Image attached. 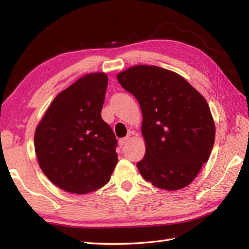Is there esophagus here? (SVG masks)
Masks as SVG:
<instances>
[{
	"label": "esophagus",
	"instance_id": "obj_1",
	"mask_svg": "<svg viewBox=\"0 0 249 249\" xmlns=\"http://www.w3.org/2000/svg\"><path fill=\"white\" fill-rule=\"evenodd\" d=\"M128 137H124V138H121L120 140H119V145L122 147V146H123L125 143H126V142H127L128 141Z\"/></svg>",
	"mask_w": 249,
	"mask_h": 249
}]
</instances>
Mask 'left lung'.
Instances as JSON below:
<instances>
[{
  "label": "left lung",
  "mask_w": 249,
  "mask_h": 249,
  "mask_svg": "<svg viewBox=\"0 0 249 249\" xmlns=\"http://www.w3.org/2000/svg\"><path fill=\"white\" fill-rule=\"evenodd\" d=\"M118 81L141 107L145 155L137 162L143 178L166 190L186 187L208 161L215 141L209 105L177 72L138 65Z\"/></svg>",
  "instance_id": "obj_1"
}]
</instances>
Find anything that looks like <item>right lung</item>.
I'll return each mask as SVG.
<instances>
[{"label": "right lung", "instance_id": "right-lung-1", "mask_svg": "<svg viewBox=\"0 0 249 249\" xmlns=\"http://www.w3.org/2000/svg\"><path fill=\"white\" fill-rule=\"evenodd\" d=\"M108 77L89 73L62 91L35 130L39 167L57 187L83 195L109 182L118 163L115 135L102 119Z\"/></svg>", "mask_w": 249, "mask_h": 249}]
</instances>
